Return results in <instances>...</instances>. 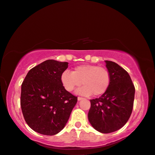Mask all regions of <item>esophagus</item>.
Masks as SVG:
<instances>
[{
	"mask_svg": "<svg viewBox=\"0 0 155 155\" xmlns=\"http://www.w3.org/2000/svg\"><path fill=\"white\" fill-rule=\"evenodd\" d=\"M84 97H78V101H80V100H84Z\"/></svg>",
	"mask_w": 155,
	"mask_h": 155,
	"instance_id": "esophagus-1",
	"label": "esophagus"
}]
</instances>
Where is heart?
I'll use <instances>...</instances> for the list:
<instances>
[{"label": "heart", "instance_id": "b5f03b06", "mask_svg": "<svg viewBox=\"0 0 155 155\" xmlns=\"http://www.w3.org/2000/svg\"><path fill=\"white\" fill-rule=\"evenodd\" d=\"M60 80L63 87L69 92L73 91L82 83L84 86L77 89V94L99 96L104 94L110 87L111 75L105 67L82 64L76 67L72 72L68 70L63 71Z\"/></svg>", "mask_w": 155, "mask_h": 155}]
</instances>
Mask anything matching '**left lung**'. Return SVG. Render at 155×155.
<instances>
[{"label": "left lung", "mask_w": 155, "mask_h": 155, "mask_svg": "<svg viewBox=\"0 0 155 155\" xmlns=\"http://www.w3.org/2000/svg\"><path fill=\"white\" fill-rule=\"evenodd\" d=\"M111 75L110 86L98 98L91 100L88 118L95 130L110 134L120 129L130 118L135 87L128 73L118 64L105 60Z\"/></svg>", "instance_id": "left-lung-1"}]
</instances>
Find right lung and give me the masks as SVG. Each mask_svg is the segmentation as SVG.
<instances>
[{"instance_id": "right-lung-1", "label": "right lung", "mask_w": 155, "mask_h": 155, "mask_svg": "<svg viewBox=\"0 0 155 155\" xmlns=\"http://www.w3.org/2000/svg\"><path fill=\"white\" fill-rule=\"evenodd\" d=\"M68 62L48 60L30 69L21 88L20 104L27 124L38 134L53 136L67 123L77 97L66 91L60 77Z\"/></svg>"}]
</instances>
